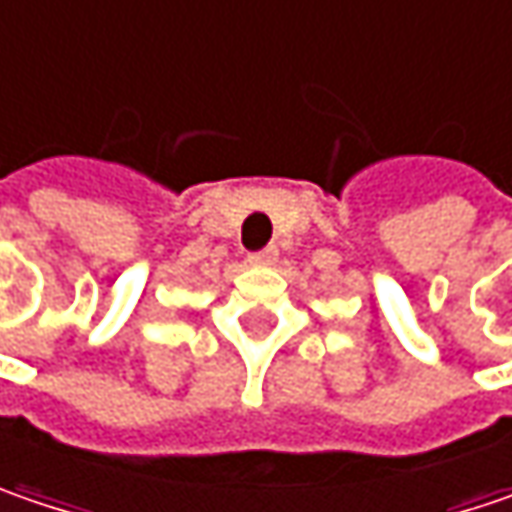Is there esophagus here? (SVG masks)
<instances>
[{
    "label": "esophagus",
    "instance_id": "34e87169",
    "mask_svg": "<svg viewBox=\"0 0 512 512\" xmlns=\"http://www.w3.org/2000/svg\"><path fill=\"white\" fill-rule=\"evenodd\" d=\"M246 260H249V266H275V263H278V249L269 246V249H263V252L249 255Z\"/></svg>",
    "mask_w": 512,
    "mask_h": 512
}]
</instances>
